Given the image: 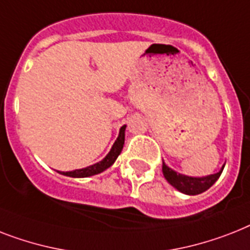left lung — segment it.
I'll use <instances>...</instances> for the list:
<instances>
[{
	"label": "left lung",
	"instance_id": "1",
	"mask_svg": "<svg viewBox=\"0 0 250 250\" xmlns=\"http://www.w3.org/2000/svg\"><path fill=\"white\" fill-rule=\"evenodd\" d=\"M225 167V166H224ZM224 167L218 173L210 174V176H207V177H188V176H184V174H180L177 172L172 171L171 168L167 167L166 164L163 163V167H162V171H163L164 177L169 184L176 188L178 191L184 192V194H188V195H198V194H202L206 190L212 186L214 182L220 178L221 173L224 171Z\"/></svg>",
	"mask_w": 250,
	"mask_h": 250
}]
</instances>
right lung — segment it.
Segmentation results:
<instances>
[{
  "mask_svg": "<svg viewBox=\"0 0 250 250\" xmlns=\"http://www.w3.org/2000/svg\"><path fill=\"white\" fill-rule=\"evenodd\" d=\"M125 125H123L121 131H119V136L117 141L114 143V145H113L111 150L109 151V154L101 162L93 164V166H90V167L82 168V169H76V171L72 172H62V173L60 172V173L69 176V177H90V176H93V174H97L100 173V172L105 171L106 168H109L111 164L114 163L115 159L121 154L122 149H123V145H125Z\"/></svg>",
  "mask_w": 250,
  "mask_h": 250,
  "instance_id": "right-lung-1",
  "label": "right lung"
}]
</instances>
